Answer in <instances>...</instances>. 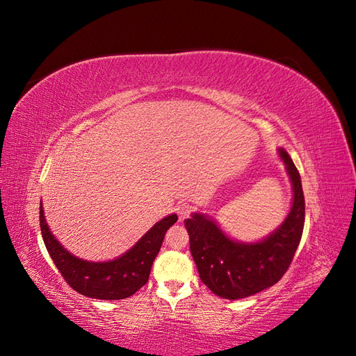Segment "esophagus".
<instances>
[{"label":"esophagus","mask_w":356,"mask_h":356,"mask_svg":"<svg viewBox=\"0 0 356 356\" xmlns=\"http://www.w3.org/2000/svg\"><path fill=\"white\" fill-rule=\"evenodd\" d=\"M175 211H177V213H178V218H179V221H184L188 215H190V207L187 203H179L178 207L175 208Z\"/></svg>","instance_id":"34e87169"}]
</instances>
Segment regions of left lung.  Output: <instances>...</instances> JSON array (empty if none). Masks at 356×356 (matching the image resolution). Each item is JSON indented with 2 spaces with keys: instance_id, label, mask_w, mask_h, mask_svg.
Returning <instances> with one entry per match:
<instances>
[{
  "instance_id": "1",
  "label": "left lung",
  "mask_w": 356,
  "mask_h": 356,
  "mask_svg": "<svg viewBox=\"0 0 356 356\" xmlns=\"http://www.w3.org/2000/svg\"><path fill=\"white\" fill-rule=\"evenodd\" d=\"M277 154L293 187V202L270 234L258 242H241L207 213L195 212L184 221L202 282L218 297L239 300L260 293L275 285L293 261L305 227V195L293 160L284 148H277Z\"/></svg>"
}]
</instances>
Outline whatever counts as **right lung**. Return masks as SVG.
<instances>
[{
  "label": "right lung",
  "mask_w": 356,
  "mask_h": 356,
  "mask_svg": "<svg viewBox=\"0 0 356 356\" xmlns=\"http://www.w3.org/2000/svg\"><path fill=\"white\" fill-rule=\"evenodd\" d=\"M178 220L170 213L156 222L131 250L110 261H88L72 255L49 229L40 204V227L53 263L68 285L77 293L98 300H123L134 296L148 282L153 261L163 243L165 234Z\"/></svg>",
  "instance_id": "obj_1"
}]
</instances>
